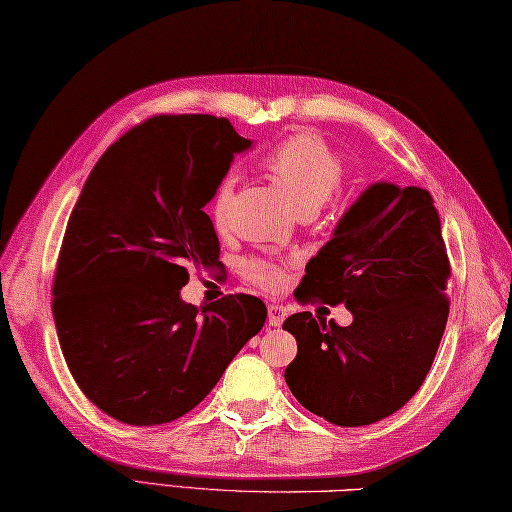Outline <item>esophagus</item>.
Segmentation results:
<instances>
[{"mask_svg": "<svg viewBox=\"0 0 512 512\" xmlns=\"http://www.w3.org/2000/svg\"><path fill=\"white\" fill-rule=\"evenodd\" d=\"M267 316H269V325L278 327V325H281V323L285 321V316H287V307L278 305V303L267 305Z\"/></svg>", "mask_w": 512, "mask_h": 512, "instance_id": "obj_1", "label": "esophagus"}]
</instances>
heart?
Returning <instances> with one entry per match:
<instances>
[{
  "instance_id": "heart-1",
  "label": "heart",
  "mask_w": 512,
  "mask_h": 512,
  "mask_svg": "<svg viewBox=\"0 0 512 512\" xmlns=\"http://www.w3.org/2000/svg\"><path fill=\"white\" fill-rule=\"evenodd\" d=\"M263 167L301 214L316 211L334 191H339L345 173L339 153L316 133L289 136L269 153ZM231 198H234V178H223L209 202L211 220L218 229H225L229 223ZM243 274L249 283L263 289H278L285 281L281 267L258 256L245 260Z\"/></svg>"
}]
</instances>
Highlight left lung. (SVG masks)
<instances>
[{"instance_id": "8db88e82", "label": "left lung", "mask_w": 512, "mask_h": 512, "mask_svg": "<svg viewBox=\"0 0 512 512\" xmlns=\"http://www.w3.org/2000/svg\"><path fill=\"white\" fill-rule=\"evenodd\" d=\"M450 260L435 200L421 187L374 182L307 263L296 289L352 312L347 327L312 312L283 330L298 352L285 381L303 408L341 428L381 421L414 397L448 321Z\"/></svg>"}]
</instances>
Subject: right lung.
I'll use <instances>...</instances> for the list:
<instances>
[{
	"label": "right lung",
	"instance_id": "1",
	"mask_svg": "<svg viewBox=\"0 0 512 512\" xmlns=\"http://www.w3.org/2000/svg\"><path fill=\"white\" fill-rule=\"evenodd\" d=\"M249 147L227 118L153 115L86 178L57 258L53 316L75 383L109 417L160 426L194 410L265 325L256 296L205 310L180 298L189 265L218 263L202 209Z\"/></svg>",
	"mask_w": 512,
	"mask_h": 512
}]
</instances>
